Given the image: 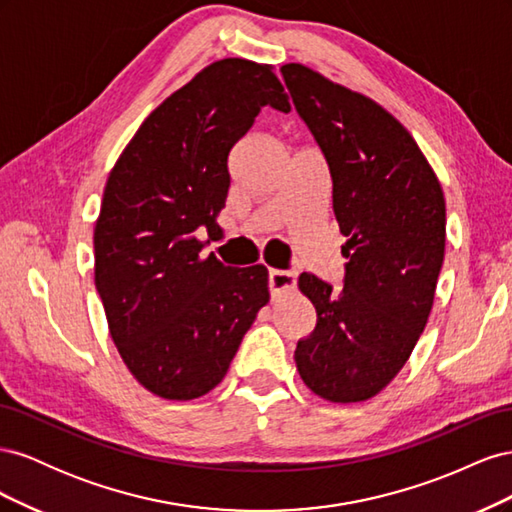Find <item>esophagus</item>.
Instances as JSON below:
<instances>
[{
  "instance_id": "esophagus-1",
  "label": "esophagus",
  "mask_w": 512,
  "mask_h": 512,
  "mask_svg": "<svg viewBox=\"0 0 512 512\" xmlns=\"http://www.w3.org/2000/svg\"><path fill=\"white\" fill-rule=\"evenodd\" d=\"M294 284H297V273L294 271H277V269L269 271V290L273 297H280L282 292L294 288Z\"/></svg>"
}]
</instances>
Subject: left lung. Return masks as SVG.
<instances>
[{"label": "left lung", "mask_w": 512, "mask_h": 512, "mask_svg": "<svg viewBox=\"0 0 512 512\" xmlns=\"http://www.w3.org/2000/svg\"><path fill=\"white\" fill-rule=\"evenodd\" d=\"M282 76L329 164L348 258L339 292L301 273L318 320L294 361L318 397L354 404L399 374L425 329L444 260V194L410 132L380 104L301 64L282 66Z\"/></svg>", "instance_id": "8db88e82"}]
</instances>
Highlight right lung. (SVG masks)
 I'll return each instance as SVG.
<instances>
[{
    "label": "right lung",
    "instance_id": "add662e5",
    "mask_svg": "<svg viewBox=\"0 0 512 512\" xmlns=\"http://www.w3.org/2000/svg\"><path fill=\"white\" fill-rule=\"evenodd\" d=\"M262 106L290 113L271 66L215 61L143 121L108 175L96 288L123 363L158 397L188 401L215 389L269 301L265 267L203 258L196 235L222 237L228 153Z\"/></svg>",
    "mask_w": 512,
    "mask_h": 512
}]
</instances>
